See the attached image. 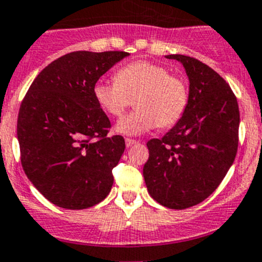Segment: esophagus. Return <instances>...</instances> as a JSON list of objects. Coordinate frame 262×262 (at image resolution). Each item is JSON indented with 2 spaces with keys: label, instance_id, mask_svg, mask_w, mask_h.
<instances>
[{
  "label": "esophagus",
  "instance_id": "1",
  "mask_svg": "<svg viewBox=\"0 0 262 262\" xmlns=\"http://www.w3.org/2000/svg\"><path fill=\"white\" fill-rule=\"evenodd\" d=\"M137 143H138V142H137L136 139H130V138L125 139V146L128 147V148H129V147L134 146V144H137Z\"/></svg>",
  "mask_w": 262,
  "mask_h": 262
}]
</instances>
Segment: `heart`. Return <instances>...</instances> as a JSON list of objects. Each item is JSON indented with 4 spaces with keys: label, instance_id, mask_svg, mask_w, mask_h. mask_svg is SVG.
Listing matches in <instances>:
<instances>
[{
    "label": "heart",
    "instance_id": "b5f03b06",
    "mask_svg": "<svg viewBox=\"0 0 262 262\" xmlns=\"http://www.w3.org/2000/svg\"><path fill=\"white\" fill-rule=\"evenodd\" d=\"M93 96L111 116H120L134 100L137 110L123 116L115 125L116 132L124 136H139L156 125H174L189 100L187 84L180 78L149 61L128 63L118 70L115 80H97Z\"/></svg>",
    "mask_w": 262,
    "mask_h": 262
}]
</instances>
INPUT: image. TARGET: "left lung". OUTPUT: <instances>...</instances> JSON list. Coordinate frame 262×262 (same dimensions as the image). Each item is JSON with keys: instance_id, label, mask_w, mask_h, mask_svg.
Here are the masks:
<instances>
[{"instance_id": "8db88e82", "label": "left lung", "mask_w": 262, "mask_h": 262, "mask_svg": "<svg viewBox=\"0 0 262 262\" xmlns=\"http://www.w3.org/2000/svg\"><path fill=\"white\" fill-rule=\"evenodd\" d=\"M165 57L184 68L189 100L182 118L162 139L148 141L143 177L155 201L183 210L206 200L234 162L239 108L228 83L211 68L189 56Z\"/></svg>"}]
</instances>
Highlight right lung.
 I'll return each mask as SVG.
<instances>
[{
  "instance_id": "1",
  "label": "right lung",
  "mask_w": 262,
  "mask_h": 262,
  "mask_svg": "<svg viewBox=\"0 0 262 262\" xmlns=\"http://www.w3.org/2000/svg\"><path fill=\"white\" fill-rule=\"evenodd\" d=\"M126 56L123 51L61 56L38 74L23 100L17 116L23 169L56 206L88 209L110 193L125 142L107 136L111 124L93 85Z\"/></svg>"
}]
</instances>
